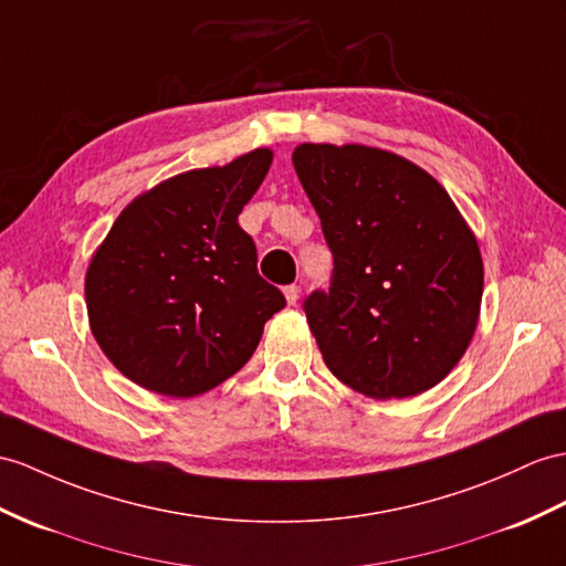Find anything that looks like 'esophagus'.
<instances>
[{
    "label": "esophagus",
    "instance_id": "34e87169",
    "mask_svg": "<svg viewBox=\"0 0 566 566\" xmlns=\"http://www.w3.org/2000/svg\"><path fill=\"white\" fill-rule=\"evenodd\" d=\"M285 300H287V305H297V300H300V285H285Z\"/></svg>",
    "mask_w": 566,
    "mask_h": 566
}]
</instances>
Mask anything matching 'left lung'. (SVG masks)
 I'll list each match as a JSON object with an SVG mask.
<instances>
[{
	"mask_svg": "<svg viewBox=\"0 0 566 566\" xmlns=\"http://www.w3.org/2000/svg\"><path fill=\"white\" fill-rule=\"evenodd\" d=\"M293 165L334 254L328 293L305 300L326 367L379 401L432 389L478 326L473 230L430 172L389 150L300 144Z\"/></svg>",
	"mask_w": 566,
	"mask_h": 566,
	"instance_id": "1",
	"label": "left lung"
}]
</instances>
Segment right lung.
Returning <instances> with one entry per match:
<instances>
[{
  "instance_id": "add662e5",
  "label": "right lung",
  "mask_w": 566,
  "mask_h": 566,
  "mask_svg": "<svg viewBox=\"0 0 566 566\" xmlns=\"http://www.w3.org/2000/svg\"><path fill=\"white\" fill-rule=\"evenodd\" d=\"M256 148L136 197L86 271L91 331L124 377L172 398L218 387L254 355L285 307L256 271L238 216L271 168Z\"/></svg>"
}]
</instances>
